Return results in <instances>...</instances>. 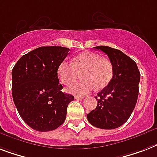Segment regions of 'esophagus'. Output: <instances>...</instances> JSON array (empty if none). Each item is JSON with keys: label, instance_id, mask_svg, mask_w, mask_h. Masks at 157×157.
<instances>
[{"label": "esophagus", "instance_id": "obj_1", "mask_svg": "<svg viewBox=\"0 0 157 157\" xmlns=\"http://www.w3.org/2000/svg\"><path fill=\"white\" fill-rule=\"evenodd\" d=\"M75 99H76V100H82V99H84V97H80V96H75Z\"/></svg>", "mask_w": 157, "mask_h": 157}]
</instances>
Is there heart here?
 Segmentation results:
<instances>
[{
	"mask_svg": "<svg viewBox=\"0 0 157 157\" xmlns=\"http://www.w3.org/2000/svg\"><path fill=\"white\" fill-rule=\"evenodd\" d=\"M83 81L74 83L67 87L68 93L76 96L89 94L96 87L105 88L113 77V66L105 58L90 52H83L74 57L72 63L62 61L57 67V76L63 85H69L76 77L77 72H82Z\"/></svg>",
	"mask_w": 157,
	"mask_h": 157,
	"instance_id": "obj_1",
	"label": "heart"
}]
</instances>
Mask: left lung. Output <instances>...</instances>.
Returning a JSON list of instances; mask_svg holds the SVG:
<instances>
[{
    "instance_id": "8db88e82",
    "label": "left lung",
    "mask_w": 157,
    "mask_h": 157,
    "mask_svg": "<svg viewBox=\"0 0 157 157\" xmlns=\"http://www.w3.org/2000/svg\"><path fill=\"white\" fill-rule=\"evenodd\" d=\"M108 56L113 66V77L95 97L96 109L87 114V119L101 129H115L125 123L133 112L138 99L140 73L132 58L118 49L98 46Z\"/></svg>"
}]
</instances>
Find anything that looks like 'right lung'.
<instances>
[{
	"mask_svg": "<svg viewBox=\"0 0 157 157\" xmlns=\"http://www.w3.org/2000/svg\"><path fill=\"white\" fill-rule=\"evenodd\" d=\"M70 50L40 47L24 55L12 70L15 106L26 124L38 132L58 128L65 121L67 105L74 97L63 94L57 67Z\"/></svg>",
	"mask_w": 157,
	"mask_h": 157,
	"instance_id": "obj_1",
	"label": "right lung"
}]
</instances>
